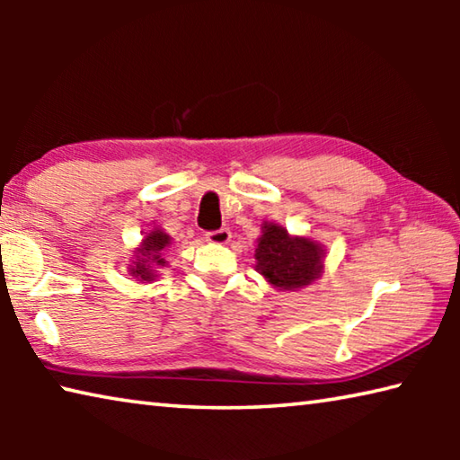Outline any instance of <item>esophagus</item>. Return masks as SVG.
<instances>
[{
  "label": "esophagus",
  "instance_id": "1",
  "mask_svg": "<svg viewBox=\"0 0 460 460\" xmlns=\"http://www.w3.org/2000/svg\"><path fill=\"white\" fill-rule=\"evenodd\" d=\"M207 241H211V243H227L231 239V231L229 229H217V231H207Z\"/></svg>",
  "mask_w": 460,
  "mask_h": 460
}]
</instances>
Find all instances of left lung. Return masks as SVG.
I'll list each match as a JSON object with an SVG mask.
<instances>
[{
  "instance_id": "left-lung-1",
  "label": "left lung",
  "mask_w": 460,
  "mask_h": 460,
  "mask_svg": "<svg viewBox=\"0 0 460 460\" xmlns=\"http://www.w3.org/2000/svg\"><path fill=\"white\" fill-rule=\"evenodd\" d=\"M324 249L306 237H290L279 225H263L255 249L261 276L279 290H294L313 284L323 271Z\"/></svg>"
}]
</instances>
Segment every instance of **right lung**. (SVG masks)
Here are the masks:
<instances>
[{
  "label": "right lung",
  "instance_id": "add662e5",
  "mask_svg": "<svg viewBox=\"0 0 460 460\" xmlns=\"http://www.w3.org/2000/svg\"><path fill=\"white\" fill-rule=\"evenodd\" d=\"M170 245V235L164 231L154 229L146 235L142 247L137 249L134 266L129 268L131 276L137 278L139 282H152L155 278V268L164 266V260H162V252Z\"/></svg>",
  "mask_w": 460,
  "mask_h": 460
}]
</instances>
